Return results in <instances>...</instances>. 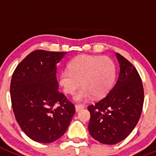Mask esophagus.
Returning <instances> with one entry per match:
<instances>
[{
    "label": "esophagus",
    "instance_id": "obj_1",
    "mask_svg": "<svg viewBox=\"0 0 156 156\" xmlns=\"http://www.w3.org/2000/svg\"><path fill=\"white\" fill-rule=\"evenodd\" d=\"M85 108V106L84 105H75V111H76V112H80L81 110V109H83Z\"/></svg>",
    "mask_w": 156,
    "mask_h": 156
}]
</instances>
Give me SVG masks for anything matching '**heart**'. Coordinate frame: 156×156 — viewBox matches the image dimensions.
I'll return each instance as SVG.
<instances>
[{
    "instance_id": "b5f03b06",
    "label": "heart",
    "mask_w": 156,
    "mask_h": 156,
    "mask_svg": "<svg viewBox=\"0 0 156 156\" xmlns=\"http://www.w3.org/2000/svg\"><path fill=\"white\" fill-rule=\"evenodd\" d=\"M68 67L69 69L60 74L58 83L64 92L73 94L81 81L82 88L73 98L78 102L88 101L93 95L95 98L104 96L115 78V65L107 56L81 55L71 61Z\"/></svg>"
}]
</instances>
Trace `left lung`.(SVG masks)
<instances>
[{
  "instance_id": "1",
  "label": "left lung",
  "mask_w": 156,
  "mask_h": 156,
  "mask_svg": "<svg viewBox=\"0 0 156 156\" xmlns=\"http://www.w3.org/2000/svg\"><path fill=\"white\" fill-rule=\"evenodd\" d=\"M120 71L117 81L105 97L88 107L90 135L105 145L124 140L137 125L144 102L142 79L131 62L116 53Z\"/></svg>"
}]
</instances>
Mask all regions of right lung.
<instances>
[{
    "instance_id": "right-lung-1",
    "label": "right lung",
    "mask_w": 156,
    "mask_h": 156,
    "mask_svg": "<svg viewBox=\"0 0 156 156\" xmlns=\"http://www.w3.org/2000/svg\"><path fill=\"white\" fill-rule=\"evenodd\" d=\"M66 54L34 51L13 73L10 92L15 119L35 142L51 143L62 137L75 113V105L58 91L57 64Z\"/></svg>"
}]
</instances>
